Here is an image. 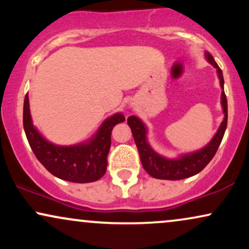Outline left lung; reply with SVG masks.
<instances>
[{
    "label": "left lung",
    "mask_w": 249,
    "mask_h": 249,
    "mask_svg": "<svg viewBox=\"0 0 249 249\" xmlns=\"http://www.w3.org/2000/svg\"><path fill=\"white\" fill-rule=\"evenodd\" d=\"M205 57L215 68L216 72H218L220 87L222 89L221 105L225 115L224 121H222L218 131L206 146L202 147L201 150L196 151V152L182 154L176 159L165 158V157L157 153L147 142V130L144 123L136 116H130L127 118V124L132 131L133 139L137 148H138L139 156H141L142 167L153 178L180 180L190 178L194 174L199 173L200 171L206 167L208 162L212 160L214 154L216 153L220 146V142L224 138L226 127H227V98H226L224 91V76H222V71L219 68V65L214 61L213 56L210 53H205Z\"/></svg>",
    "instance_id": "obj_1"
}]
</instances>
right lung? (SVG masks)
Here are the masks:
<instances>
[{"label":"right lung","mask_w":249,"mask_h":249,"mask_svg":"<svg viewBox=\"0 0 249 249\" xmlns=\"http://www.w3.org/2000/svg\"><path fill=\"white\" fill-rule=\"evenodd\" d=\"M124 121L123 113H115L105 119L89 142L71 146H59L43 138L34 126L28 95L24 98L23 127L31 150L51 174L67 181L84 184L96 181L104 176L111 146V132L115 125Z\"/></svg>","instance_id":"obj_1"}]
</instances>
